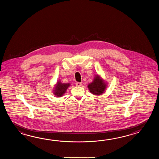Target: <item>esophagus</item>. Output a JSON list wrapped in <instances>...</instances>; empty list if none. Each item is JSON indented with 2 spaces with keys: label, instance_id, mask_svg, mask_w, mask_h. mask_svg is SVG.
Returning a JSON list of instances; mask_svg holds the SVG:
<instances>
[{
  "label": "esophagus",
  "instance_id": "obj_1",
  "mask_svg": "<svg viewBox=\"0 0 159 159\" xmlns=\"http://www.w3.org/2000/svg\"><path fill=\"white\" fill-rule=\"evenodd\" d=\"M82 84V82H77L75 83L76 86H81Z\"/></svg>",
  "mask_w": 159,
  "mask_h": 159
}]
</instances>
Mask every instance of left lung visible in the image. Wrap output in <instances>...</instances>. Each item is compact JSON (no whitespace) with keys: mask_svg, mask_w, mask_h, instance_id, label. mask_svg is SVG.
Wrapping results in <instances>:
<instances>
[{"mask_svg":"<svg viewBox=\"0 0 159 159\" xmlns=\"http://www.w3.org/2000/svg\"><path fill=\"white\" fill-rule=\"evenodd\" d=\"M107 84L98 75H95L93 81L88 84V87L90 93L95 95H102L104 93Z\"/></svg>","mask_w":159,"mask_h":159,"instance_id":"left-lung-1","label":"left lung"}]
</instances>
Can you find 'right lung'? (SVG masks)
I'll return each instance as SVG.
<instances>
[{
  "instance_id": "right-lung-1",
  "label": "right lung",
  "mask_w": 159,
  "mask_h": 159,
  "mask_svg": "<svg viewBox=\"0 0 159 159\" xmlns=\"http://www.w3.org/2000/svg\"><path fill=\"white\" fill-rule=\"evenodd\" d=\"M70 86V84L61 83V81H58L54 86L53 94L58 97H61L64 94L67 90L68 88Z\"/></svg>"
}]
</instances>
